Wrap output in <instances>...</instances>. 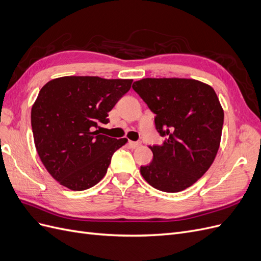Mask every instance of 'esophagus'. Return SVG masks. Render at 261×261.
<instances>
[{
    "mask_svg": "<svg viewBox=\"0 0 261 261\" xmlns=\"http://www.w3.org/2000/svg\"><path fill=\"white\" fill-rule=\"evenodd\" d=\"M140 145V143H138V141H132V140H129L128 141V146L130 147V148H137L138 146Z\"/></svg>",
    "mask_w": 261,
    "mask_h": 261,
    "instance_id": "obj_1",
    "label": "esophagus"
}]
</instances>
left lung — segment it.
Masks as SVG:
<instances>
[{"label": "left lung", "mask_w": 261, "mask_h": 261, "mask_svg": "<svg viewBox=\"0 0 261 261\" xmlns=\"http://www.w3.org/2000/svg\"><path fill=\"white\" fill-rule=\"evenodd\" d=\"M133 89L155 114V128L165 138L149 147L153 159L140 167L141 175L159 191H184L208 171L220 147L224 112L216 91L187 78H144Z\"/></svg>", "instance_id": "1"}]
</instances>
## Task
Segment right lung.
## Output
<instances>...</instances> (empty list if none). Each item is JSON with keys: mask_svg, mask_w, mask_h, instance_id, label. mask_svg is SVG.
Masks as SVG:
<instances>
[{"mask_svg": "<svg viewBox=\"0 0 261 261\" xmlns=\"http://www.w3.org/2000/svg\"><path fill=\"white\" fill-rule=\"evenodd\" d=\"M133 80L64 76L46 83L31 109L37 152L45 169L72 191H85L105 177L113 153L126 138L100 135V123L130 89Z\"/></svg>", "mask_w": 261, "mask_h": 261, "instance_id": "1", "label": "right lung"}]
</instances>
